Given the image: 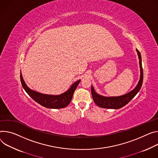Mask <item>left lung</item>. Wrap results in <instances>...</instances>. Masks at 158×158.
<instances>
[{"mask_svg":"<svg viewBox=\"0 0 158 158\" xmlns=\"http://www.w3.org/2000/svg\"><path fill=\"white\" fill-rule=\"evenodd\" d=\"M139 59L140 69V80L137 85V86L134 89H133L130 93L120 96L117 97H105L103 96L97 94L93 87L91 86V94L94 103L99 107L104 108H110V109H119L126 105L131 100L135 97L137 93L140 91L142 82H143V70L142 66V58L140 53L138 50H136Z\"/></svg>","mask_w":158,"mask_h":158,"instance_id":"8db88e82","label":"left lung"}]
</instances>
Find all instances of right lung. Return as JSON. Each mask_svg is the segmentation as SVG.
I'll list each match as a JSON object with an SVG mask.
<instances>
[{"label": "right lung", "mask_w": 158, "mask_h": 158, "mask_svg": "<svg viewBox=\"0 0 158 158\" xmlns=\"http://www.w3.org/2000/svg\"><path fill=\"white\" fill-rule=\"evenodd\" d=\"M20 78L21 84L24 89L29 94L31 98H32V99H33L36 102H37L43 106L53 109L62 108L68 106L71 102V99L73 98L74 93L77 86L81 81V80H78L77 81L74 82L71 85L70 89L64 93L58 96H54L44 94L30 89L25 84L21 73L20 74Z\"/></svg>", "instance_id": "obj_1"}]
</instances>
